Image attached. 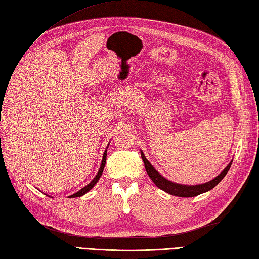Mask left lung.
<instances>
[{
    "instance_id": "left-lung-1",
    "label": "left lung",
    "mask_w": 259,
    "mask_h": 259,
    "mask_svg": "<svg viewBox=\"0 0 259 259\" xmlns=\"http://www.w3.org/2000/svg\"><path fill=\"white\" fill-rule=\"evenodd\" d=\"M141 157H142V161L144 163V167H145V170H147L149 177L151 178L152 182H153L158 188L164 190L165 193H167L169 195L177 196V197H186V198L187 197H195V196H198L200 194L207 193V191L211 190L212 188H214L217 185L223 180V177L227 175V173L229 171L231 165H232V161H231L228 166L225 167L220 174H219L217 177H214L213 180L210 181V182L199 184V185H183V184L170 182V181L166 180L165 177H163L153 167V165H152L148 161V158L145 157V155H144L142 151H141Z\"/></svg>"
}]
</instances>
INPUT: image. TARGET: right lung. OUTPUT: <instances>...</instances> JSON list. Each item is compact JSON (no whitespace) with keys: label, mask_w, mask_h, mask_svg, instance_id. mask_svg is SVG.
Wrapping results in <instances>:
<instances>
[{"label":"right lung","mask_w":259,"mask_h":259,"mask_svg":"<svg viewBox=\"0 0 259 259\" xmlns=\"http://www.w3.org/2000/svg\"><path fill=\"white\" fill-rule=\"evenodd\" d=\"M108 147H109V143L107 144V148H106V150H105V152H104V154H103V158H102V164H101V167H99V169H98V173L96 174V176L93 178V181L90 183V184H88L86 185L85 187H83L82 189H79L77 193H75V194H73V195H71L70 196V198H75V197H81V196H83V195H85L86 193H89V191L95 186V184L98 182V180L99 178H101V176H102V174H103V171H104V167H105V164H106V156H107V149H108Z\"/></svg>","instance_id":"obj_1"}]
</instances>
